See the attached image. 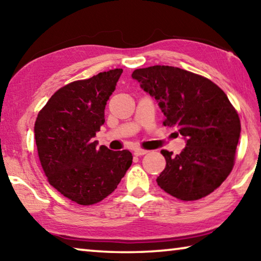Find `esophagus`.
<instances>
[{
    "label": "esophagus",
    "instance_id": "1",
    "mask_svg": "<svg viewBox=\"0 0 261 261\" xmlns=\"http://www.w3.org/2000/svg\"><path fill=\"white\" fill-rule=\"evenodd\" d=\"M148 151H146V149H143V148H136L135 149V155L136 156H140V155H145Z\"/></svg>",
    "mask_w": 261,
    "mask_h": 261
}]
</instances>
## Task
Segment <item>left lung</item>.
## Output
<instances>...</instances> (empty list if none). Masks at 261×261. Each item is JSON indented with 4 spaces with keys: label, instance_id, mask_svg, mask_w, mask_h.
Here are the masks:
<instances>
[{
    "label": "left lung",
    "instance_id": "left-lung-1",
    "mask_svg": "<svg viewBox=\"0 0 261 261\" xmlns=\"http://www.w3.org/2000/svg\"><path fill=\"white\" fill-rule=\"evenodd\" d=\"M132 78L159 102L163 125L187 139L177 155L161 151L166 168L158 185L184 201L208 196L235 165L241 121L227 94L208 78L169 65L137 69Z\"/></svg>",
    "mask_w": 261,
    "mask_h": 261
}]
</instances>
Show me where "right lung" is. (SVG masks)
Instances as JSON below:
<instances>
[{"mask_svg":"<svg viewBox=\"0 0 261 261\" xmlns=\"http://www.w3.org/2000/svg\"><path fill=\"white\" fill-rule=\"evenodd\" d=\"M122 72V69L109 70L61 87L35 121V144L48 182L79 205L103 200L132 163L127 149L98 148L93 141Z\"/></svg>","mask_w":261,"mask_h":261,"instance_id":"1","label":"right lung"}]
</instances>
